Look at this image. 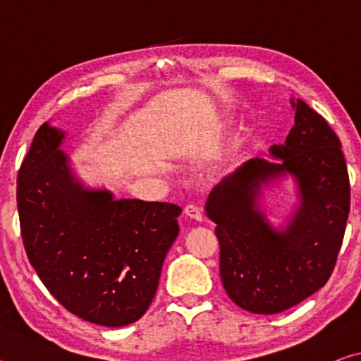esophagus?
I'll list each match as a JSON object with an SVG mask.
<instances>
[{
    "label": "esophagus",
    "instance_id": "34e87169",
    "mask_svg": "<svg viewBox=\"0 0 361 361\" xmlns=\"http://www.w3.org/2000/svg\"><path fill=\"white\" fill-rule=\"evenodd\" d=\"M185 213H186V216L195 219V221H202V210H200L197 205H194V204L186 205Z\"/></svg>",
    "mask_w": 361,
    "mask_h": 361
}]
</instances>
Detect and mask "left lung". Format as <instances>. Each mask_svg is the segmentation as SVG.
<instances>
[{"label": "left lung", "instance_id": "8db88e82", "mask_svg": "<svg viewBox=\"0 0 361 361\" xmlns=\"http://www.w3.org/2000/svg\"><path fill=\"white\" fill-rule=\"evenodd\" d=\"M295 126L285 145L255 157L209 195L216 223L219 274L228 296L253 314H279L314 295L331 277L350 212V181L336 132L302 100H291ZM295 176L302 207L288 228H270L255 199L262 182Z\"/></svg>", "mask_w": 361, "mask_h": 361}]
</instances>
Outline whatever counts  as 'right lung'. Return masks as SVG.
Returning a JSON list of instances; mask_svg holds the SVG:
<instances>
[{
    "mask_svg": "<svg viewBox=\"0 0 361 361\" xmlns=\"http://www.w3.org/2000/svg\"><path fill=\"white\" fill-rule=\"evenodd\" d=\"M62 140L63 132L42 124L19 169L17 209L28 261L71 314L103 326L129 325L156 295L181 209L82 189L59 149Z\"/></svg>",
    "mask_w": 361,
    "mask_h": 361,
    "instance_id": "obj_1",
    "label": "right lung"
}]
</instances>
